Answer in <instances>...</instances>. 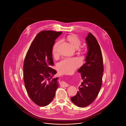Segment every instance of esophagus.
Wrapping results in <instances>:
<instances>
[{
    "instance_id": "1",
    "label": "esophagus",
    "mask_w": 126,
    "mask_h": 126,
    "mask_svg": "<svg viewBox=\"0 0 126 126\" xmlns=\"http://www.w3.org/2000/svg\"><path fill=\"white\" fill-rule=\"evenodd\" d=\"M61 86L62 87H68L69 86V85L67 84H66V82H62L61 84Z\"/></svg>"
}]
</instances>
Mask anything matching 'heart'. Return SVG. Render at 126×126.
Returning a JSON list of instances; mask_svg holds the SVG:
<instances>
[{
	"label": "heart",
	"instance_id": "obj_1",
	"mask_svg": "<svg viewBox=\"0 0 126 126\" xmlns=\"http://www.w3.org/2000/svg\"><path fill=\"white\" fill-rule=\"evenodd\" d=\"M66 40L69 42L73 47L76 48H79L81 44L80 40L78 37L74 34H70L66 37ZM60 41H57L53 46L52 54L54 57H56L58 55V48L60 44ZM83 53H85L83 49ZM82 63L81 60L78 58H74L70 59H66L62 60L58 65V70L62 74H69L74 72L78 68Z\"/></svg>",
	"mask_w": 126,
	"mask_h": 126
}]
</instances>
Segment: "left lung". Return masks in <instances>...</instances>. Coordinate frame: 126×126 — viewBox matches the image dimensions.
Wrapping results in <instances>:
<instances>
[{
    "label": "left lung",
    "instance_id": "left-lung-1",
    "mask_svg": "<svg viewBox=\"0 0 126 126\" xmlns=\"http://www.w3.org/2000/svg\"><path fill=\"white\" fill-rule=\"evenodd\" d=\"M85 41L88 49L85 63L78 71L83 82L77 94L71 98L73 103L82 108L90 105L96 99L102 86L104 70L101 49L96 38L89 32Z\"/></svg>",
    "mask_w": 126,
    "mask_h": 126
}]
</instances>
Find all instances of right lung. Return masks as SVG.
<instances>
[{"instance_id":"1","label":"right lung","mask_w":126,"mask_h":126,"mask_svg":"<svg viewBox=\"0 0 126 126\" xmlns=\"http://www.w3.org/2000/svg\"><path fill=\"white\" fill-rule=\"evenodd\" d=\"M62 32L43 31L32 43L24 63V80L31 99L40 106H46L52 101L59 87L57 71L51 67L54 63L52 48Z\"/></svg>"}]
</instances>
